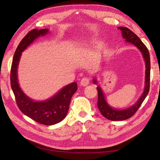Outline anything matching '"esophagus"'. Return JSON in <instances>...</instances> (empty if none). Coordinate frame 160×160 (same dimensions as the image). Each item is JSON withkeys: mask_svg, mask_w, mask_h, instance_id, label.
I'll list each match as a JSON object with an SVG mask.
<instances>
[{"mask_svg": "<svg viewBox=\"0 0 160 160\" xmlns=\"http://www.w3.org/2000/svg\"><path fill=\"white\" fill-rule=\"evenodd\" d=\"M81 85L83 86V87H85V86H88L89 84H90V79L88 78H83L82 80H81V82H80Z\"/></svg>", "mask_w": 160, "mask_h": 160, "instance_id": "esophagus-1", "label": "esophagus"}]
</instances>
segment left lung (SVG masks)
I'll list each match as a JSON object with an SVG mask.
<instances>
[{"mask_svg": "<svg viewBox=\"0 0 160 160\" xmlns=\"http://www.w3.org/2000/svg\"><path fill=\"white\" fill-rule=\"evenodd\" d=\"M118 29L122 32L123 38L126 39L127 42L131 43V44L135 46L138 49L141 51L145 62V85L141 97H140L135 104L129 108H127L126 109L118 110L113 109L112 107H110L105 99L104 94L103 93L102 88L98 86L97 88L98 91V102H97V106H98L99 112H101L102 116H104L105 118L111 121H123L131 118L132 116L135 114V113L137 112L140 107L141 106L142 103L144 101L145 97H147L148 94L150 90V53L148 48L143 44L141 40L139 39V37L135 33H133L131 29L124 27H119ZM93 82L94 84H97V81L94 78Z\"/></svg>", "mask_w": 160, "mask_h": 160, "instance_id": "1", "label": "left lung"}]
</instances>
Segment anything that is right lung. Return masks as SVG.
Wrapping results in <instances>:
<instances>
[{
	"instance_id": "add662e5",
	"label": "right lung",
	"mask_w": 160,
	"mask_h": 160,
	"mask_svg": "<svg viewBox=\"0 0 160 160\" xmlns=\"http://www.w3.org/2000/svg\"><path fill=\"white\" fill-rule=\"evenodd\" d=\"M48 32L47 29L39 30L34 29L22 39L13 56L10 70V85L15 94L16 103L21 112L37 123L51 126L61 122L66 116L70 100L78 90L77 82L65 86L50 99L42 102H35L23 92L18 80V66L22 52L38 37L44 36Z\"/></svg>"
}]
</instances>
